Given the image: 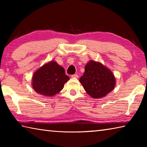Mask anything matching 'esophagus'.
Returning <instances> with one entry per match:
<instances>
[{
  "label": "esophagus",
  "instance_id": "34e87169",
  "mask_svg": "<svg viewBox=\"0 0 147 147\" xmlns=\"http://www.w3.org/2000/svg\"><path fill=\"white\" fill-rule=\"evenodd\" d=\"M71 77H72V78H78V74H73V75H71Z\"/></svg>",
  "mask_w": 147,
  "mask_h": 147
}]
</instances>
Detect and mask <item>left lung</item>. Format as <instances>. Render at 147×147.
Instances as JSON below:
<instances>
[{
	"instance_id": "1",
	"label": "left lung",
	"mask_w": 147,
	"mask_h": 147,
	"mask_svg": "<svg viewBox=\"0 0 147 147\" xmlns=\"http://www.w3.org/2000/svg\"><path fill=\"white\" fill-rule=\"evenodd\" d=\"M80 82L87 94L94 98L105 96L116 85L115 77L110 69L93 60L89 61L85 65Z\"/></svg>"
}]
</instances>
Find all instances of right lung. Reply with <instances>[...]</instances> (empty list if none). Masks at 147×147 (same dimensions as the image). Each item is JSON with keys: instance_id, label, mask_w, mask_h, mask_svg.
I'll return each instance as SVG.
<instances>
[{"instance_id": "add662e5", "label": "right lung", "mask_w": 147, "mask_h": 147, "mask_svg": "<svg viewBox=\"0 0 147 147\" xmlns=\"http://www.w3.org/2000/svg\"><path fill=\"white\" fill-rule=\"evenodd\" d=\"M69 80L64 69L55 61H51L33 74L32 86L38 94L53 96L62 90L64 84Z\"/></svg>"}]
</instances>
